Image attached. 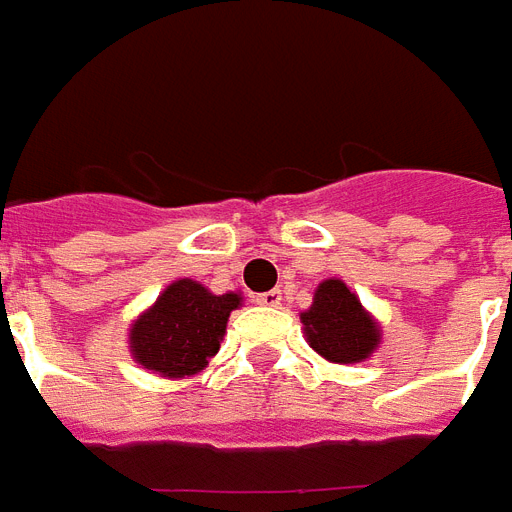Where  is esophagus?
Masks as SVG:
<instances>
[{"label":"esophagus","instance_id":"1","mask_svg":"<svg viewBox=\"0 0 512 512\" xmlns=\"http://www.w3.org/2000/svg\"><path fill=\"white\" fill-rule=\"evenodd\" d=\"M255 303L263 305V308H279V305H281V289H271V292H263V295H257Z\"/></svg>","mask_w":512,"mask_h":512}]
</instances>
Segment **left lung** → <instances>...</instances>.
<instances>
[{"instance_id":"8db88e82","label":"left lung","mask_w":512,"mask_h":512,"mask_svg":"<svg viewBox=\"0 0 512 512\" xmlns=\"http://www.w3.org/2000/svg\"><path fill=\"white\" fill-rule=\"evenodd\" d=\"M305 340L329 364H361L380 348L382 327L342 279H324L300 313Z\"/></svg>"}]
</instances>
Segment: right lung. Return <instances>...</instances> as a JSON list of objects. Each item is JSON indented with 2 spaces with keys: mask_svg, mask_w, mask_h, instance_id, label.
<instances>
[{
  "mask_svg": "<svg viewBox=\"0 0 512 512\" xmlns=\"http://www.w3.org/2000/svg\"><path fill=\"white\" fill-rule=\"evenodd\" d=\"M241 300V292L215 295L193 279L172 281L130 324L127 345L135 364L164 380L199 374L217 356L228 316Z\"/></svg>",
  "mask_w": 512,
  "mask_h": 512,
  "instance_id": "right-lung-1",
  "label": "right lung"
}]
</instances>
